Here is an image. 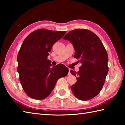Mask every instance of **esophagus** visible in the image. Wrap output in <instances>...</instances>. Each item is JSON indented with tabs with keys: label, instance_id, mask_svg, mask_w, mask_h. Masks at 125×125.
<instances>
[{
	"label": "esophagus",
	"instance_id": "obj_1",
	"mask_svg": "<svg viewBox=\"0 0 125 125\" xmlns=\"http://www.w3.org/2000/svg\"><path fill=\"white\" fill-rule=\"evenodd\" d=\"M68 75H70L71 74V73H70V70L69 69V72H68Z\"/></svg>",
	"mask_w": 125,
	"mask_h": 125
}]
</instances>
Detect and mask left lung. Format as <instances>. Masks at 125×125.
I'll use <instances>...</instances> for the list:
<instances>
[{"instance_id": "obj_1", "label": "left lung", "mask_w": 125, "mask_h": 125, "mask_svg": "<svg viewBox=\"0 0 125 125\" xmlns=\"http://www.w3.org/2000/svg\"><path fill=\"white\" fill-rule=\"evenodd\" d=\"M63 39L73 43V57L82 64L77 73L70 70L72 75L77 76L71 90L79 99H91L102 90L108 73L106 50L96 34L86 29L71 31Z\"/></svg>"}]
</instances>
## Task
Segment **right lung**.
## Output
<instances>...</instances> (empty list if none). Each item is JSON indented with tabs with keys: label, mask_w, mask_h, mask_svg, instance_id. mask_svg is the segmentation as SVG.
Returning <instances> with one entry per match:
<instances>
[{
	"label": "right lung",
	"mask_w": 125,
	"mask_h": 125,
	"mask_svg": "<svg viewBox=\"0 0 125 125\" xmlns=\"http://www.w3.org/2000/svg\"><path fill=\"white\" fill-rule=\"evenodd\" d=\"M66 31L39 29L30 33L23 41L19 51L17 71L22 88L28 96L41 100L51 94L58 79L68 73L64 65H52L47 60L56 42Z\"/></svg>",
	"instance_id": "obj_1"
}]
</instances>
